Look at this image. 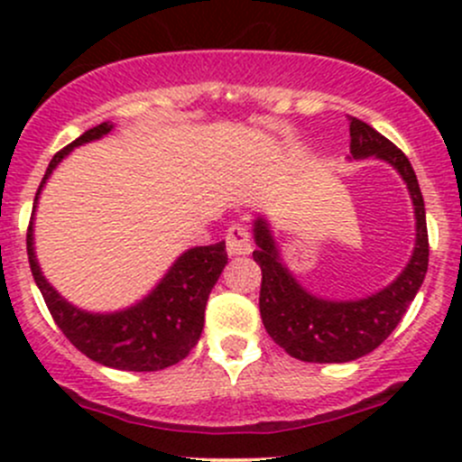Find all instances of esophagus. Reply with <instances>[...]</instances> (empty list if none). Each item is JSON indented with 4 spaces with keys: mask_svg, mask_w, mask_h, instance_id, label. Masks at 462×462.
I'll return each instance as SVG.
<instances>
[{
    "mask_svg": "<svg viewBox=\"0 0 462 462\" xmlns=\"http://www.w3.org/2000/svg\"><path fill=\"white\" fill-rule=\"evenodd\" d=\"M226 245L230 254H250L253 244H250V232L244 223H232L226 230Z\"/></svg>",
    "mask_w": 462,
    "mask_h": 462,
    "instance_id": "34e87169",
    "label": "esophagus"
}]
</instances>
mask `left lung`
<instances>
[{
	"label": "left lung",
	"instance_id": "left-lung-1",
	"mask_svg": "<svg viewBox=\"0 0 462 462\" xmlns=\"http://www.w3.org/2000/svg\"><path fill=\"white\" fill-rule=\"evenodd\" d=\"M351 153L353 158H382L407 180L416 205V250L404 273L377 295L360 301H326L309 295L279 263L273 236L259 218L254 226L259 248L253 257L261 268V319L274 344L301 362H351L380 346L404 318L430 265L425 201L416 171L402 149L371 125L351 118Z\"/></svg>",
	"mask_w": 462,
	"mask_h": 462
}]
</instances>
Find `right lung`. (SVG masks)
Segmentation results:
<instances>
[{
  "instance_id": "add662e5",
  "label": "right lung",
  "mask_w": 462,
  "mask_h": 462,
  "mask_svg": "<svg viewBox=\"0 0 462 462\" xmlns=\"http://www.w3.org/2000/svg\"><path fill=\"white\" fill-rule=\"evenodd\" d=\"M106 132H111V125L102 123L60 149L46 167L35 203L53 167L73 147L96 141ZM26 250L37 288L64 337L88 360L120 371H161L188 357L201 337L209 291L227 263L226 241L192 248L179 257L156 291L138 306L114 315H91L67 304L42 277L32 253V217L26 232Z\"/></svg>"
}]
</instances>
